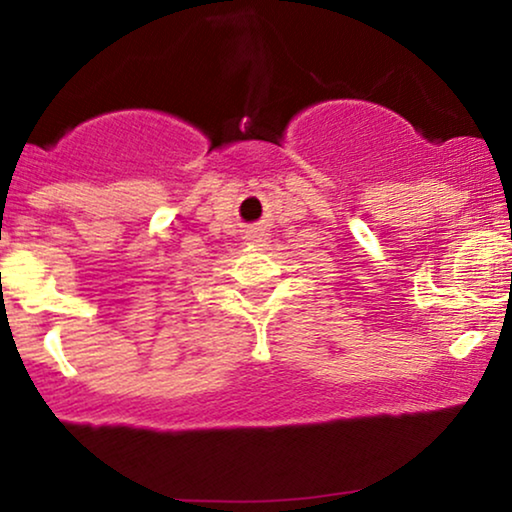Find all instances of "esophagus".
I'll return each instance as SVG.
<instances>
[{"label": "esophagus", "mask_w": 512, "mask_h": 512, "mask_svg": "<svg viewBox=\"0 0 512 512\" xmlns=\"http://www.w3.org/2000/svg\"><path fill=\"white\" fill-rule=\"evenodd\" d=\"M268 230L265 228H261V226H254V228H249L247 233H244V242L249 244V247H265V244H268Z\"/></svg>", "instance_id": "esophagus-1"}]
</instances>
